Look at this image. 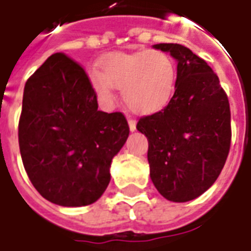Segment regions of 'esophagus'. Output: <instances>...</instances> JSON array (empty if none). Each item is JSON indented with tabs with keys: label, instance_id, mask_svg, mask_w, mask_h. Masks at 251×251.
Returning <instances> with one entry per match:
<instances>
[{
	"label": "esophagus",
	"instance_id": "34e87169",
	"mask_svg": "<svg viewBox=\"0 0 251 251\" xmlns=\"http://www.w3.org/2000/svg\"><path fill=\"white\" fill-rule=\"evenodd\" d=\"M129 129L131 131L136 130V121L133 120V118H129Z\"/></svg>",
	"mask_w": 251,
	"mask_h": 251
}]
</instances>
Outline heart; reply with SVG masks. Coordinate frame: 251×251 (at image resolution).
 <instances>
[{"label":"heart","instance_id":"obj_1","mask_svg":"<svg viewBox=\"0 0 251 251\" xmlns=\"http://www.w3.org/2000/svg\"><path fill=\"white\" fill-rule=\"evenodd\" d=\"M89 72V81L103 103L114 99V87L121 88L122 99L131 111L153 114L168 104L176 85L174 58L162 50L111 52Z\"/></svg>","mask_w":251,"mask_h":251}]
</instances>
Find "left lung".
I'll return each instance as SVG.
<instances>
[{"mask_svg":"<svg viewBox=\"0 0 251 251\" xmlns=\"http://www.w3.org/2000/svg\"><path fill=\"white\" fill-rule=\"evenodd\" d=\"M178 62L176 85L166 107L140 118L148 138L151 179L164 199L186 202L215 183L231 145V113L219 77L204 59L176 43H159Z\"/></svg>","mask_w":251,"mask_h":251,"instance_id":"8db88e82","label":"left lung"}]
</instances>
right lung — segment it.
Segmentation results:
<instances>
[{"mask_svg": "<svg viewBox=\"0 0 251 251\" xmlns=\"http://www.w3.org/2000/svg\"><path fill=\"white\" fill-rule=\"evenodd\" d=\"M127 136L125 115L99 111L88 75L62 52L27 80L20 153L29 180L52 204L84 206L100 199Z\"/></svg>", "mask_w": 251, "mask_h": 251, "instance_id": "right-lung-1", "label": "right lung"}]
</instances>
